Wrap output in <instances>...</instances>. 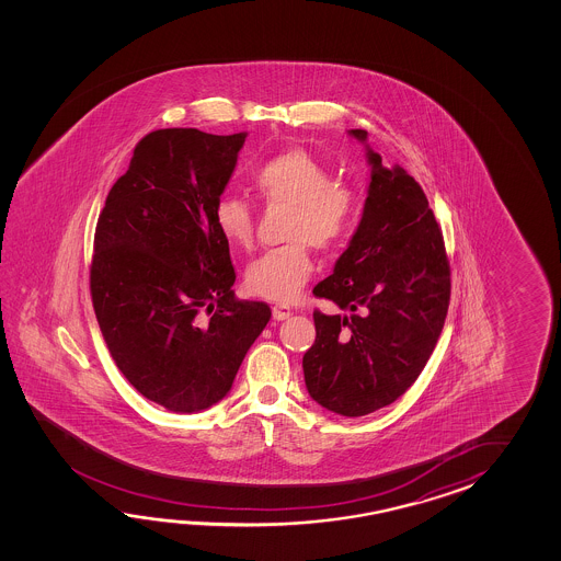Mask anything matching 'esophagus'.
<instances>
[{"mask_svg": "<svg viewBox=\"0 0 561 561\" xmlns=\"http://www.w3.org/2000/svg\"><path fill=\"white\" fill-rule=\"evenodd\" d=\"M290 314H293V310L288 309L286 305H275L273 307V319L275 321H285Z\"/></svg>", "mask_w": 561, "mask_h": 561, "instance_id": "esophagus-1", "label": "esophagus"}]
</instances>
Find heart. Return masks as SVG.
I'll use <instances>...</instances> for the list:
<instances>
[{
    "label": "heart",
    "instance_id": "obj_1",
    "mask_svg": "<svg viewBox=\"0 0 561 561\" xmlns=\"http://www.w3.org/2000/svg\"><path fill=\"white\" fill-rule=\"evenodd\" d=\"M252 188L266 206L288 208L286 244L264 252L247 271V288L254 297L293 302L314 271L309 244L319 251L341 247L357 227L358 192L333 180L331 168L302 150L288 148L252 170ZM215 227L234 247H249L254 232L252 206L244 198L222 194L213 210Z\"/></svg>",
    "mask_w": 561,
    "mask_h": 561
}]
</instances>
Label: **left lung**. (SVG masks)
Segmentation results:
<instances>
[{"mask_svg":"<svg viewBox=\"0 0 561 561\" xmlns=\"http://www.w3.org/2000/svg\"><path fill=\"white\" fill-rule=\"evenodd\" d=\"M348 134L367 148V201L333 275L312 293L351 314L314 310L317 339L302 370L319 405L363 417L417 381L447 317L451 271L442 228L415 179L397 164L382 167L367 131Z\"/></svg>","mask_w":561,"mask_h":561,"instance_id":"left-lung-1","label":"left lung"}]
</instances>
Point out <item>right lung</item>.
Returning <instances> with one entry per match:
<instances>
[{
  "mask_svg": "<svg viewBox=\"0 0 561 561\" xmlns=\"http://www.w3.org/2000/svg\"><path fill=\"white\" fill-rule=\"evenodd\" d=\"M244 140L247 131H150L98 218L90 293L100 331L134 389L172 413L225 399L271 321L268 305L234 298L213 218Z\"/></svg>",
  "mask_w": 561,
  "mask_h": 561,
  "instance_id": "right-lung-1",
  "label": "right lung"
}]
</instances>
